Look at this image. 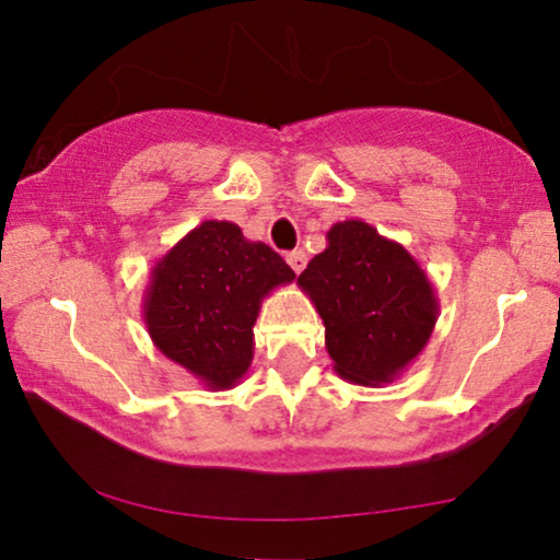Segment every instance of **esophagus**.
I'll return each instance as SVG.
<instances>
[{"label":"esophagus","instance_id":"obj_1","mask_svg":"<svg viewBox=\"0 0 560 560\" xmlns=\"http://www.w3.org/2000/svg\"><path fill=\"white\" fill-rule=\"evenodd\" d=\"M287 264L292 266V271H294V273H302V271H304V266H307V253H304V250H292V253H287Z\"/></svg>","mask_w":560,"mask_h":560}]
</instances>
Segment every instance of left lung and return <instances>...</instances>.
<instances>
[{
  "label": "left lung",
  "instance_id": "obj_1",
  "mask_svg": "<svg viewBox=\"0 0 560 560\" xmlns=\"http://www.w3.org/2000/svg\"><path fill=\"white\" fill-rule=\"evenodd\" d=\"M296 284L323 317L335 374L361 386L394 382L428 346L441 312L412 253L363 220L335 222Z\"/></svg>",
  "mask_w": 560,
  "mask_h": 560
}]
</instances>
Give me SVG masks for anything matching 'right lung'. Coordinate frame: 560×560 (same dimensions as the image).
Wrapping results in <instances>:
<instances>
[{"instance_id": "add662e5", "label": "right lung", "mask_w": 560, "mask_h": 560, "mask_svg": "<svg viewBox=\"0 0 560 560\" xmlns=\"http://www.w3.org/2000/svg\"><path fill=\"white\" fill-rule=\"evenodd\" d=\"M296 273L235 222L205 220L151 268L143 319L153 346L207 389L222 392L253 361L260 302Z\"/></svg>"}]
</instances>
